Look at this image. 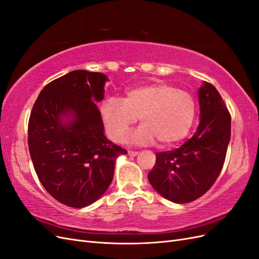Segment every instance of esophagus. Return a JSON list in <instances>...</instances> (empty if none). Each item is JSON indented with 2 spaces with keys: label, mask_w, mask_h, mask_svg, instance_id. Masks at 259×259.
<instances>
[{
  "label": "esophagus",
  "mask_w": 259,
  "mask_h": 259,
  "mask_svg": "<svg viewBox=\"0 0 259 259\" xmlns=\"http://www.w3.org/2000/svg\"><path fill=\"white\" fill-rule=\"evenodd\" d=\"M138 154V151H134V150H128V155L131 156H136Z\"/></svg>",
  "instance_id": "esophagus-1"
}]
</instances>
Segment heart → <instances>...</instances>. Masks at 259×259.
I'll use <instances>...</instances> for the list:
<instances>
[{"mask_svg": "<svg viewBox=\"0 0 259 259\" xmlns=\"http://www.w3.org/2000/svg\"><path fill=\"white\" fill-rule=\"evenodd\" d=\"M101 116L109 137L122 142L138 117L142 127L134 140L148 144L158 140L170 146L189 133L195 116V101L189 92L160 83L131 90L123 100L109 98L101 107Z\"/></svg>", "mask_w": 259, "mask_h": 259, "instance_id": "1", "label": "heart"}]
</instances>
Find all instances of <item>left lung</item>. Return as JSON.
Here are the masks:
<instances>
[{
  "mask_svg": "<svg viewBox=\"0 0 259 259\" xmlns=\"http://www.w3.org/2000/svg\"><path fill=\"white\" fill-rule=\"evenodd\" d=\"M200 124L195 134L175 150L158 152L148 179L162 197L189 203L214 185L224 166L231 134V115L214 85L199 90Z\"/></svg>",
  "mask_w": 259,
  "mask_h": 259,
  "instance_id": "8db88e82",
  "label": "left lung"
}]
</instances>
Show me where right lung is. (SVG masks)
Returning <instances> with one entry per match:
<instances>
[{"instance_id": "1", "label": "right lung", "mask_w": 259, "mask_h": 259, "mask_svg": "<svg viewBox=\"0 0 259 259\" xmlns=\"http://www.w3.org/2000/svg\"><path fill=\"white\" fill-rule=\"evenodd\" d=\"M107 76L74 70L38 94L28 123V146L36 175L52 197L70 207H85L110 186L114 164L127 151L107 139L94 100L104 99ZM72 114L64 124L61 116Z\"/></svg>"}]
</instances>
